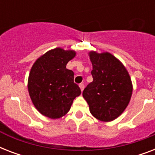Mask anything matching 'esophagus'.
I'll return each mask as SVG.
<instances>
[{
    "label": "esophagus",
    "instance_id": "obj_1",
    "mask_svg": "<svg viewBox=\"0 0 155 155\" xmlns=\"http://www.w3.org/2000/svg\"><path fill=\"white\" fill-rule=\"evenodd\" d=\"M79 86H80V90H81V92H83V90L84 89V84H80L79 85Z\"/></svg>",
    "mask_w": 155,
    "mask_h": 155
}]
</instances>
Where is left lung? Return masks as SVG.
Returning <instances> with one entry per match:
<instances>
[{"mask_svg": "<svg viewBox=\"0 0 155 155\" xmlns=\"http://www.w3.org/2000/svg\"><path fill=\"white\" fill-rule=\"evenodd\" d=\"M88 55L93 81L85 87L83 97L94 117L112 121L121 115L130 101L133 84L130 74L123 63L108 52L90 51Z\"/></svg>", "mask_w": 155, "mask_h": 155, "instance_id": "obj_1", "label": "left lung"}]
</instances>
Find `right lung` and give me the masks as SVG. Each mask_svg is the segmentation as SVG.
<instances>
[{
  "label": "right lung",
  "mask_w": 155,
  "mask_h": 155,
  "mask_svg": "<svg viewBox=\"0 0 155 155\" xmlns=\"http://www.w3.org/2000/svg\"><path fill=\"white\" fill-rule=\"evenodd\" d=\"M75 54L73 50L57 47L40 56L33 64L28 91L32 103L42 115L51 119L62 117L81 93L74 83V72L66 68Z\"/></svg>",
  "instance_id": "right-lung-1"
}]
</instances>
